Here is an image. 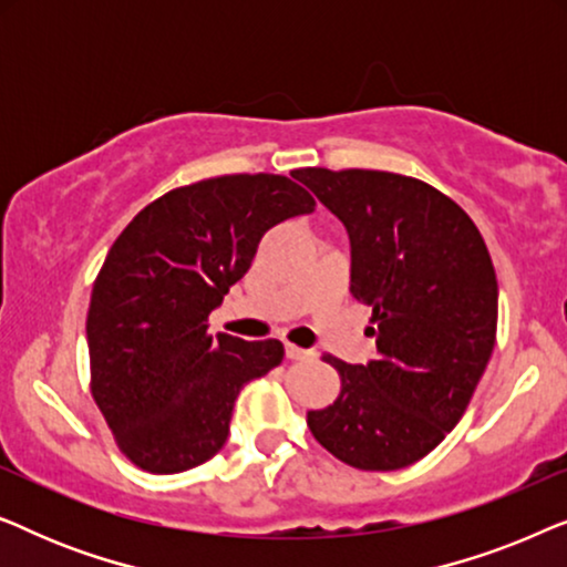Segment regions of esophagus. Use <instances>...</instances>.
Segmentation results:
<instances>
[{
	"instance_id": "esophagus-1",
	"label": "esophagus",
	"mask_w": 567,
	"mask_h": 567,
	"mask_svg": "<svg viewBox=\"0 0 567 567\" xmlns=\"http://www.w3.org/2000/svg\"><path fill=\"white\" fill-rule=\"evenodd\" d=\"M286 355H289V359H293V361H299V359H315V351H307V348H299V346H293V343H286Z\"/></svg>"
}]
</instances>
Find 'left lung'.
I'll return each instance as SVG.
<instances>
[{"label": "left lung", "mask_w": 567, "mask_h": 567, "mask_svg": "<svg viewBox=\"0 0 567 567\" xmlns=\"http://www.w3.org/2000/svg\"><path fill=\"white\" fill-rule=\"evenodd\" d=\"M351 237V293L371 307L377 359L324 353L340 394L309 410L312 436L355 470L390 472L433 452L460 423L491 361L498 281L460 204L382 169H297Z\"/></svg>", "instance_id": "left-lung-1"}]
</instances>
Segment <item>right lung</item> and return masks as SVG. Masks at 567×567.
Returning a JSON list of instances; mask_svg holds the SVG:
<instances>
[{
  "label": "right lung",
  "instance_id": "1",
  "mask_svg": "<svg viewBox=\"0 0 567 567\" xmlns=\"http://www.w3.org/2000/svg\"><path fill=\"white\" fill-rule=\"evenodd\" d=\"M312 212L286 175L208 177L144 206L107 250L87 312L90 392L138 470L212 460L239 390L281 363V340L214 338L208 315L274 224Z\"/></svg>",
  "mask_w": 567,
  "mask_h": 567
}]
</instances>
